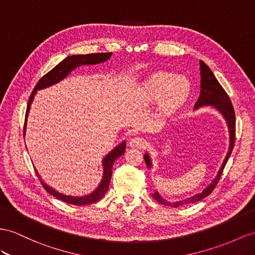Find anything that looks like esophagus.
I'll use <instances>...</instances> for the list:
<instances>
[{
    "instance_id": "34e87169",
    "label": "esophagus",
    "mask_w": 255,
    "mask_h": 255,
    "mask_svg": "<svg viewBox=\"0 0 255 255\" xmlns=\"http://www.w3.org/2000/svg\"><path fill=\"white\" fill-rule=\"evenodd\" d=\"M144 144H145L144 139L139 138V136H136V138H132L129 141V146L133 147V148H141L144 146Z\"/></svg>"
}]
</instances>
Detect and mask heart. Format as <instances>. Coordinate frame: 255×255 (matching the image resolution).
I'll return each instance as SVG.
<instances>
[{
    "label": "heart",
    "instance_id": "heart-1",
    "mask_svg": "<svg viewBox=\"0 0 255 255\" xmlns=\"http://www.w3.org/2000/svg\"><path fill=\"white\" fill-rule=\"evenodd\" d=\"M191 83L184 76L159 72L149 76L142 84L141 93L149 101H158L161 114L177 111L191 94Z\"/></svg>",
    "mask_w": 255,
    "mask_h": 255
}]
</instances>
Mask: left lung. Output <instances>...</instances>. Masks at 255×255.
I'll list each match as a JSON object with an SVG mask.
<instances>
[{"mask_svg": "<svg viewBox=\"0 0 255 255\" xmlns=\"http://www.w3.org/2000/svg\"><path fill=\"white\" fill-rule=\"evenodd\" d=\"M199 64H200V77H201L200 78V95L197 102L195 104L194 110H197L202 107H211L215 111H218L226 123V126L228 129V135H230V138H228V140H230V144H228L227 154L225 156L223 162H222L217 175H215L211 183L202 190V192L192 196H188L186 198L178 199V200L166 199L165 197H162L157 191H155L152 194L153 197L157 200L159 204L169 206V207H173V208L195 204V202L200 201L201 199H204L208 195H210L212 193L214 187L217 186L218 182L222 175V172L224 170L226 162L233 152L234 143H235V133H236V117H235V112H234V108L232 106L231 99L228 98L223 87L221 86V84L218 82L217 77L214 76L213 72L210 70V68H209L208 65L201 60ZM144 160L146 162V167L148 169H151L152 159H151V156H149L147 152L144 154Z\"/></svg>", "mask_w": 255, "mask_h": 255, "instance_id": "1", "label": "left lung"}]
</instances>
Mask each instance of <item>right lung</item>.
Segmentation results:
<instances>
[{
    "label": "right lung",
    "mask_w": 255,
    "mask_h": 255,
    "mask_svg": "<svg viewBox=\"0 0 255 255\" xmlns=\"http://www.w3.org/2000/svg\"><path fill=\"white\" fill-rule=\"evenodd\" d=\"M112 53H99V54H89V55H72L65 58L60 63H58L56 67L50 70L47 74H45L34 87L33 91L29 98L28 101V107H27V112H25V121H24V129H23V134H25V129H27V121H28V115L31 109V104L34 100V97L38 90L45 89L47 87L53 86L55 84H58L64 80L72 71L75 70L76 68H80L82 65H94V64H99L104 61L109 60ZM24 136V135H23ZM126 148V140H123L120 144H117L113 149L104 156L102 159V167H103V173H102V179L100 183L95 190L84 196H74V195H67L58 192L55 188L49 186L44 182V180L41 178V175L38 174L37 170H35L38 179L41 180V183L43 184L44 188L46 190L50 195L55 196L56 198L60 199L64 202H68L71 205L75 206H85V205H90L94 204V202L100 200L106 193L108 192V188L110 185L111 177H112V168L114 165V161L120 157V156L124 155Z\"/></svg>",
    "instance_id": "add662e5"
}]
</instances>
